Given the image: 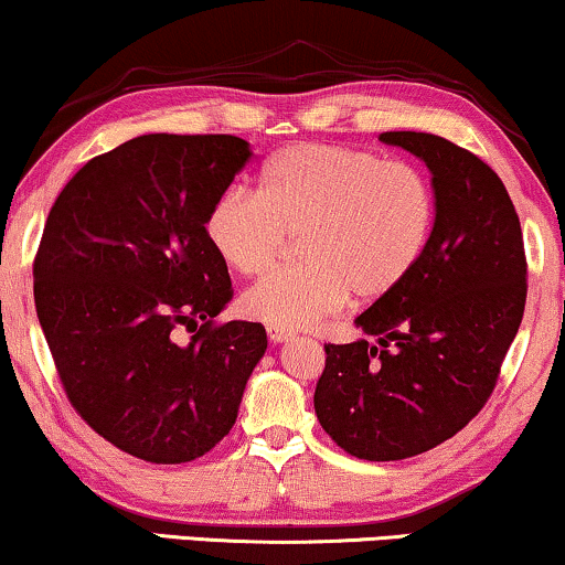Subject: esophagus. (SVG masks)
Returning <instances> with one entry per match:
<instances>
[{"instance_id":"esophagus-1","label":"esophagus","mask_w":565,"mask_h":565,"mask_svg":"<svg viewBox=\"0 0 565 565\" xmlns=\"http://www.w3.org/2000/svg\"><path fill=\"white\" fill-rule=\"evenodd\" d=\"M294 335L289 330H281V328H268V340H271L274 345H279V343H289Z\"/></svg>"}]
</instances>
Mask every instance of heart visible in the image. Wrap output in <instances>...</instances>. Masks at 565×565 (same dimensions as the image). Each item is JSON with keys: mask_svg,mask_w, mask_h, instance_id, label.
<instances>
[{"mask_svg": "<svg viewBox=\"0 0 565 565\" xmlns=\"http://www.w3.org/2000/svg\"><path fill=\"white\" fill-rule=\"evenodd\" d=\"M435 192L423 169L373 150L299 142L276 153L260 194L230 186L206 212L204 233L241 276L268 271L297 233L301 264L243 294V312L305 330L351 299L394 291L425 256Z\"/></svg>", "mask_w": 565, "mask_h": 565, "instance_id": "heart-1", "label": "heart"}]
</instances>
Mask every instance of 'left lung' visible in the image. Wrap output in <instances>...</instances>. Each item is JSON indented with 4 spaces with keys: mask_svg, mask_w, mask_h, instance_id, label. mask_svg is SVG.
I'll return each mask as SVG.
<instances>
[{
    "mask_svg": "<svg viewBox=\"0 0 565 565\" xmlns=\"http://www.w3.org/2000/svg\"><path fill=\"white\" fill-rule=\"evenodd\" d=\"M433 173L425 256L355 328L373 340L324 345L315 388L322 430L363 460H402L452 438L494 392L518 335L527 260L502 179L479 156L430 132H381Z\"/></svg>",
    "mask_w": 565,
    "mask_h": 565,
    "instance_id": "1",
    "label": "left lung"
}]
</instances>
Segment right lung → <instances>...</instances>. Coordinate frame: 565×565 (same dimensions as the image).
<instances>
[{"mask_svg": "<svg viewBox=\"0 0 565 565\" xmlns=\"http://www.w3.org/2000/svg\"><path fill=\"white\" fill-rule=\"evenodd\" d=\"M250 156L235 135H140L78 169L45 220L35 309L68 402L148 463L225 438L266 353L264 324H214L233 286L204 233Z\"/></svg>", "mask_w": 565, "mask_h": 565, "instance_id": "right-lung-1", "label": "right lung"}]
</instances>
